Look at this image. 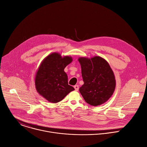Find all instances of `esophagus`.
Listing matches in <instances>:
<instances>
[{"label": "esophagus", "mask_w": 147, "mask_h": 147, "mask_svg": "<svg viewBox=\"0 0 147 147\" xmlns=\"http://www.w3.org/2000/svg\"><path fill=\"white\" fill-rule=\"evenodd\" d=\"M74 88H75V90L76 91H78L79 90V86L78 85H75L74 86Z\"/></svg>", "instance_id": "esophagus-1"}]
</instances>
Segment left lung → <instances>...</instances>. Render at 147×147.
<instances>
[{
	"label": "left lung",
	"instance_id": "obj_1",
	"mask_svg": "<svg viewBox=\"0 0 147 147\" xmlns=\"http://www.w3.org/2000/svg\"><path fill=\"white\" fill-rule=\"evenodd\" d=\"M81 65L84 84L79 92L85 101L97 106L106 102L112 95L116 82L113 72L107 61L96 56L91 59L81 57L78 59Z\"/></svg>",
	"mask_w": 147,
	"mask_h": 147
}]
</instances>
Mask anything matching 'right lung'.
<instances>
[{
	"instance_id": "obj_1",
	"label": "right lung",
	"mask_w": 147,
	"mask_h": 147,
	"mask_svg": "<svg viewBox=\"0 0 147 147\" xmlns=\"http://www.w3.org/2000/svg\"><path fill=\"white\" fill-rule=\"evenodd\" d=\"M72 61L69 56L62 57L54 53L48 55L41 63L36 75L37 92L50 102L61 101L74 88L69 85L64 68Z\"/></svg>"
}]
</instances>
